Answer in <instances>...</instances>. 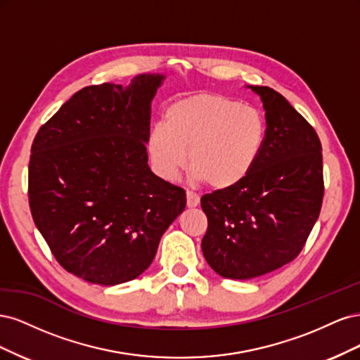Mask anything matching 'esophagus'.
I'll list each match as a JSON object with an SVG mask.
<instances>
[{
	"label": "esophagus",
	"mask_w": 360,
	"mask_h": 360,
	"mask_svg": "<svg viewBox=\"0 0 360 360\" xmlns=\"http://www.w3.org/2000/svg\"><path fill=\"white\" fill-rule=\"evenodd\" d=\"M186 204H188V207H191V209L192 207H197L200 204V197L197 193L188 191L186 192Z\"/></svg>",
	"instance_id": "esophagus-1"
}]
</instances>
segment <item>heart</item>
<instances>
[{"label":"heart","mask_w":360,"mask_h":360,"mask_svg":"<svg viewBox=\"0 0 360 360\" xmlns=\"http://www.w3.org/2000/svg\"><path fill=\"white\" fill-rule=\"evenodd\" d=\"M266 136V120L255 108L204 93L169 105L163 123L150 127L146 146L159 177L174 180L189 159L195 180L226 191L255 168Z\"/></svg>","instance_id":"obj_1"}]
</instances>
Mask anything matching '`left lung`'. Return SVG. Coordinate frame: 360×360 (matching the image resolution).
<instances>
[{
  "mask_svg": "<svg viewBox=\"0 0 360 360\" xmlns=\"http://www.w3.org/2000/svg\"><path fill=\"white\" fill-rule=\"evenodd\" d=\"M266 111L267 136L255 168L237 186L201 198V249L228 279H250L296 258L317 222L324 183L314 127L270 86L250 85Z\"/></svg>",
  "mask_w": 360,
  "mask_h": 360,
  "instance_id": "left-lung-1",
  "label": "left lung"
}]
</instances>
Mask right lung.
Segmentation results:
<instances>
[{
	"label": "right lung",
	"mask_w": 360,
	"mask_h": 360,
	"mask_svg": "<svg viewBox=\"0 0 360 360\" xmlns=\"http://www.w3.org/2000/svg\"><path fill=\"white\" fill-rule=\"evenodd\" d=\"M163 79L85 86L32 141V219L58 263L91 284L138 278L186 207L184 191L148 167L151 101Z\"/></svg>",
	"instance_id": "right-lung-1"
}]
</instances>
